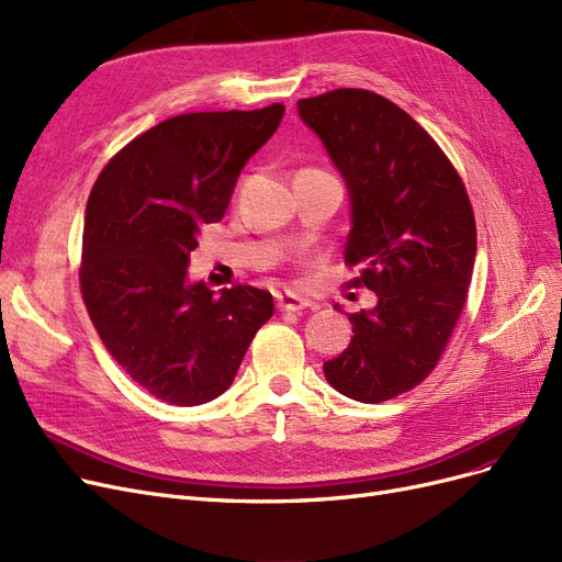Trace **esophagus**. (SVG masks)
Wrapping results in <instances>:
<instances>
[{"mask_svg": "<svg viewBox=\"0 0 562 562\" xmlns=\"http://www.w3.org/2000/svg\"><path fill=\"white\" fill-rule=\"evenodd\" d=\"M307 305H311V301L299 296V294H292V292H284L278 296V307L286 313H301Z\"/></svg>", "mask_w": 562, "mask_h": 562, "instance_id": "1", "label": "esophagus"}]
</instances>
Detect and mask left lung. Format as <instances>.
Returning <instances> with one entry per match:
<instances>
[{"instance_id":"left-lung-1","label":"left lung","mask_w":562,"mask_h":562,"mask_svg":"<svg viewBox=\"0 0 562 562\" xmlns=\"http://www.w3.org/2000/svg\"><path fill=\"white\" fill-rule=\"evenodd\" d=\"M299 114L346 179L348 286L375 292L350 315L352 340L324 375L361 404L394 400L439 364L467 303L476 222L462 177L402 106L361 88L299 100Z\"/></svg>"}]
</instances>
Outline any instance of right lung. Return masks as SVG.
<instances>
[{"instance_id": "add662e5", "label": "right lung", "mask_w": 562, "mask_h": 562, "mask_svg": "<svg viewBox=\"0 0 562 562\" xmlns=\"http://www.w3.org/2000/svg\"><path fill=\"white\" fill-rule=\"evenodd\" d=\"M284 104L179 114L104 166L88 195L81 296L104 348L139 387L175 406L216 400L273 317L266 289L216 296L187 280L205 224L220 222L238 175L278 131Z\"/></svg>"}]
</instances>
